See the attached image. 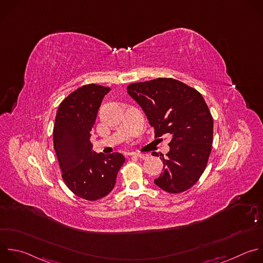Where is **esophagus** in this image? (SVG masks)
<instances>
[{"instance_id": "obj_1", "label": "esophagus", "mask_w": 263, "mask_h": 263, "mask_svg": "<svg viewBox=\"0 0 263 263\" xmlns=\"http://www.w3.org/2000/svg\"><path fill=\"white\" fill-rule=\"evenodd\" d=\"M133 157H136V158H139V159H142V160H145L148 158V156L146 154H137V153H133L132 154Z\"/></svg>"}]
</instances>
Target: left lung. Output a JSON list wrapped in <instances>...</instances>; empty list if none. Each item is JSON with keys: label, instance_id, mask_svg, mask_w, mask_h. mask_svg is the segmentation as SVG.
I'll use <instances>...</instances> for the list:
<instances>
[{"label": "left lung", "instance_id": "1", "mask_svg": "<svg viewBox=\"0 0 263 263\" xmlns=\"http://www.w3.org/2000/svg\"><path fill=\"white\" fill-rule=\"evenodd\" d=\"M128 94L140 105L155 137L169 134L163 172L155 184L168 193H182L197 183L212 152L214 122L202 95L173 78L131 83Z\"/></svg>", "mask_w": 263, "mask_h": 263}]
</instances>
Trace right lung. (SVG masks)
<instances>
[{
	"label": "right lung",
	"mask_w": 263,
	"mask_h": 263,
	"mask_svg": "<svg viewBox=\"0 0 263 263\" xmlns=\"http://www.w3.org/2000/svg\"><path fill=\"white\" fill-rule=\"evenodd\" d=\"M109 91L110 87L95 83L78 87L61 102L53 126V147L62 178L71 192L89 201L111 192L125 162L120 153H95L90 141L99 107Z\"/></svg>",
	"instance_id": "obj_1"
}]
</instances>
